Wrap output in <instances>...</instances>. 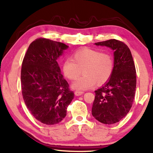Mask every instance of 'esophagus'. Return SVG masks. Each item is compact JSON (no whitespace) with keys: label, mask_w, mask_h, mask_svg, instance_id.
I'll return each instance as SVG.
<instances>
[{"label":"esophagus","mask_w":153,"mask_h":153,"mask_svg":"<svg viewBox=\"0 0 153 153\" xmlns=\"http://www.w3.org/2000/svg\"><path fill=\"white\" fill-rule=\"evenodd\" d=\"M83 93H83V92H82V91H75L74 92V95L76 96L81 95H83Z\"/></svg>","instance_id":"obj_1"}]
</instances>
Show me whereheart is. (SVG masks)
<instances>
[{
	"mask_svg": "<svg viewBox=\"0 0 153 153\" xmlns=\"http://www.w3.org/2000/svg\"><path fill=\"white\" fill-rule=\"evenodd\" d=\"M114 60L108 53H101L91 49L76 51L72 60L67 59L62 64V72L66 78L76 80L83 71L85 76L72 83L77 91H85L93 88L95 83L102 85L107 82L114 71Z\"/></svg>",
	"mask_w": 153,
	"mask_h": 153,
	"instance_id": "heart-1",
	"label": "heart"
}]
</instances>
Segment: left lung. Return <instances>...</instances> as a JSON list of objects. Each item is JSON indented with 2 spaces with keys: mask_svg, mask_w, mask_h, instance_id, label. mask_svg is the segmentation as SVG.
<instances>
[{
  "mask_svg": "<svg viewBox=\"0 0 153 153\" xmlns=\"http://www.w3.org/2000/svg\"><path fill=\"white\" fill-rule=\"evenodd\" d=\"M95 45L114 50V67L109 80L95 91L92 115L104 124H114L126 116L132 106L137 85L134 62L123 42L111 39Z\"/></svg>",
  "mask_w": 153,
  "mask_h": 153,
  "instance_id": "left-lung-1",
  "label": "left lung"
}]
</instances>
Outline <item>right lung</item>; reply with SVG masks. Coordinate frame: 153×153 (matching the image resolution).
Returning a JSON list of instances; mask_svg holds the SVG:
<instances>
[{
	"mask_svg": "<svg viewBox=\"0 0 153 153\" xmlns=\"http://www.w3.org/2000/svg\"><path fill=\"white\" fill-rule=\"evenodd\" d=\"M68 48L59 42L38 38L30 44L23 60V98L31 114L43 124L62 120L74 98L56 61Z\"/></svg>",
	"mask_w": 153,
	"mask_h": 153,
	"instance_id": "1",
	"label": "right lung"
}]
</instances>
